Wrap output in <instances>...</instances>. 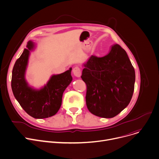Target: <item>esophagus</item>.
<instances>
[{"mask_svg": "<svg viewBox=\"0 0 159 159\" xmlns=\"http://www.w3.org/2000/svg\"><path fill=\"white\" fill-rule=\"evenodd\" d=\"M72 72H73L74 75L76 77L79 78V77L81 76V69L78 66H76V67L73 68Z\"/></svg>", "mask_w": 159, "mask_h": 159, "instance_id": "esophagus-1", "label": "esophagus"}]
</instances>
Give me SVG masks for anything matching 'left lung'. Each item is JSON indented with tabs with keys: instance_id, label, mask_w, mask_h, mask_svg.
I'll list each match as a JSON object with an SVG mask.
<instances>
[{
	"instance_id": "8db88e82",
	"label": "left lung",
	"mask_w": 159,
	"mask_h": 159,
	"mask_svg": "<svg viewBox=\"0 0 159 159\" xmlns=\"http://www.w3.org/2000/svg\"><path fill=\"white\" fill-rule=\"evenodd\" d=\"M81 76L87 85L86 104L96 116L111 118L129 103L134 90L135 70L118 44L103 57L91 56Z\"/></svg>"
}]
</instances>
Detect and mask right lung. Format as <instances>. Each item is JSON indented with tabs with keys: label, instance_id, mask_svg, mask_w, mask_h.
<instances>
[{
	"label": "right lung",
	"instance_id": "right-lung-1",
	"mask_svg": "<svg viewBox=\"0 0 159 159\" xmlns=\"http://www.w3.org/2000/svg\"><path fill=\"white\" fill-rule=\"evenodd\" d=\"M20 58L16 61L12 71L11 89L13 95L25 112L35 119L48 118L55 115L59 110L63 93L72 80L71 70L53 75L48 83L40 90L28 85L25 72L30 51L34 49V43L28 42Z\"/></svg>",
	"mask_w": 159,
	"mask_h": 159
}]
</instances>
